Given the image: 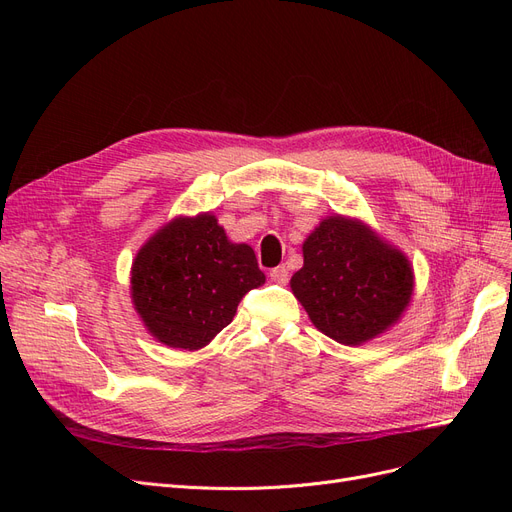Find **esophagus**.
Wrapping results in <instances>:
<instances>
[{"instance_id":"obj_1","label":"esophagus","mask_w":512,"mask_h":512,"mask_svg":"<svg viewBox=\"0 0 512 512\" xmlns=\"http://www.w3.org/2000/svg\"><path fill=\"white\" fill-rule=\"evenodd\" d=\"M270 278H272V282H276V284H286L288 282V270H286V265H278V267H274V270L270 272Z\"/></svg>"}]
</instances>
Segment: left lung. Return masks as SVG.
Returning a JSON list of instances; mask_svg holds the SVG:
<instances>
[{
	"instance_id": "1",
	"label": "left lung",
	"mask_w": 512,
	"mask_h": 512,
	"mask_svg": "<svg viewBox=\"0 0 512 512\" xmlns=\"http://www.w3.org/2000/svg\"><path fill=\"white\" fill-rule=\"evenodd\" d=\"M303 257L290 280L294 297L313 326L340 344L382 334L411 301L409 259L361 222L332 215L309 234Z\"/></svg>"
}]
</instances>
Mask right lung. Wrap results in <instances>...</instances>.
Segmentation results:
<instances>
[{
  "instance_id": "1",
  "label": "right lung",
  "mask_w": 512,
  "mask_h": 512,
  "mask_svg": "<svg viewBox=\"0 0 512 512\" xmlns=\"http://www.w3.org/2000/svg\"><path fill=\"white\" fill-rule=\"evenodd\" d=\"M265 282L249 245H234L211 213L161 228L132 263V303L168 346L197 351L220 334L245 294Z\"/></svg>"
}]
</instances>
